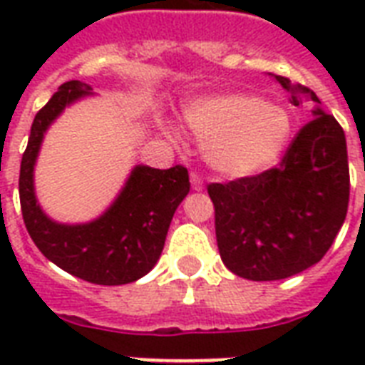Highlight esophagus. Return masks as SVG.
Here are the masks:
<instances>
[{
  "label": "esophagus",
  "instance_id": "34e87169",
  "mask_svg": "<svg viewBox=\"0 0 365 365\" xmlns=\"http://www.w3.org/2000/svg\"><path fill=\"white\" fill-rule=\"evenodd\" d=\"M189 180H191V187H193L195 191H200V189H202V180H200V176L197 172H191V174H189Z\"/></svg>",
  "mask_w": 365,
  "mask_h": 365
}]
</instances>
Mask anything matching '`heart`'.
Masks as SVG:
<instances>
[{
    "mask_svg": "<svg viewBox=\"0 0 365 365\" xmlns=\"http://www.w3.org/2000/svg\"><path fill=\"white\" fill-rule=\"evenodd\" d=\"M183 117L205 145L208 165L229 178L265 170L282 153L289 136L288 113L254 94L193 100L185 106Z\"/></svg>",
    "mask_w": 365,
    "mask_h": 365,
    "instance_id": "heart-1",
    "label": "heart"
}]
</instances>
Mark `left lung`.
Returning a JSON list of instances; mask_svg holds the SVG:
<instances>
[{
	"instance_id": "obj_1",
	"label": "left lung",
	"mask_w": 365,
	"mask_h": 365,
	"mask_svg": "<svg viewBox=\"0 0 365 365\" xmlns=\"http://www.w3.org/2000/svg\"><path fill=\"white\" fill-rule=\"evenodd\" d=\"M289 104L312 102L314 119L301 126L274 168L210 183L217 250L229 271L248 280L294 277L322 259L349 208L346 140L311 88L274 76Z\"/></svg>"
}]
</instances>
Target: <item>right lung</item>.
Here are the masks:
<instances>
[{"label":"right lung","instance_id":"obj_1","mask_svg":"<svg viewBox=\"0 0 365 365\" xmlns=\"http://www.w3.org/2000/svg\"><path fill=\"white\" fill-rule=\"evenodd\" d=\"M91 93L87 83L68 81L37 111L20 163V208L31 240L54 265L87 282L121 286L155 267L172 216L189 193V174L182 165L166 170L136 166L121 195L98 220L83 225L48 220L34 193V165L43 134L66 106Z\"/></svg>","mask_w":365,"mask_h":365}]
</instances>
